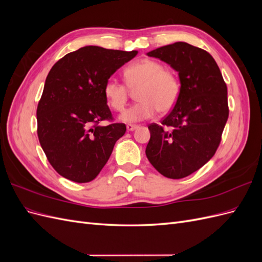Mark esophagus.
I'll return each mask as SVG.
<instances>
[{"mask_svg":"<svg viewBox=\"0 0 262 262\" xmlns=\"http://www.w3.org/2000/svg\"><path fill=\"white\" fill-rule=\"evenodd\" d=\"M138 126H139L138 124H128V125H126V130H128V131H133V130H136Z\"/></svg>","mask_w":262,"mask_h":262,"instance_id":"obj_1","label":"esophagus"}]
</instances>
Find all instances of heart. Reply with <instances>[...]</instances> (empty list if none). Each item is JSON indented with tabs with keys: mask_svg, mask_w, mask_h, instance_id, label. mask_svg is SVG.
Listing matches in <instances>:
<instances>
[{
	"mask_svg": "<svg viewBox=\"0 0 262 262\" xmlns=\"http://www.w3.org/2000/svg\"><path fill=\"white\" fill-rule=\"evenodd\" d=\"M125 83L110 77L104 85V95L109 106L117 112L124 109L129 98V89H136L138 102L121 114L124 122H139L152 118L158 110L166 114L175 107L180 95V80L175 71L164 68L163 63L142 59L126 67Z\"/></svg>",
	"mask_w": 262,
	"mask_h": 262,
	"instance_id": "b5f03b06",
	"label": "heart"
}]
</instances>
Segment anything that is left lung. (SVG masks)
<instances>
[{
  "instance_id": "8db88e82",
  "label": "left lung",
  "mask_w": 262,
  "mask_h": 262,
  "mask_svg": "<svg viewBox=\"0 0 262 262\" xmlns=\"http://www.w3.org/2000/svg\"><path fill=\"white\" fill-rule=\"evenodd\" d=\"M147 55L177 71L181 90L161 124L148 125L145 154L163 176L185 178L207 164L221 143L229 113L227 87L215 60L198 47L179 41Z\"/></svg>"
}]
</instances>
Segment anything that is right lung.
<instances>
[{"label": "right lung", "mask_w": 262, "mask_h": 262, "mask_svg": "<svg viewBox=\"0 0 262 262\" xmlns=\"http://www.w3.org/2000/svg\"><path fill=\"white\" fill-rule=\"evenodd\" d=\"M138 51L87 46L70 52L51 68L37 107V134L59 175L78 184L97 177L125 133L113 121L104 95L108 78Z\"/></svg>", "instance_id": "right-lung-1"}]
</instances>
